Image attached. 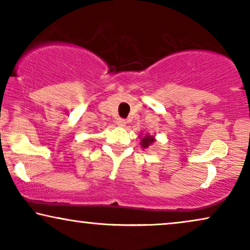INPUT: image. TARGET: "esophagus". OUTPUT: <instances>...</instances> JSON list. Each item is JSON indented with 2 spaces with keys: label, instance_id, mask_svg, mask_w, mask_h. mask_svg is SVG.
I'll use <instances>...</instances> for the list:
<instances>
[{
  "label": "esophagus",
  "instance_id": "esophagus-1",
  "mask_svg": "<svg viewBox=\"0 0 250 250\" xmlns=\"http://www.w3.org/2000/svg\"><path fill=\"white\" fill-rule=\"evenodd\" d=\"M116 124H117L119 127H124V126L126 125V122H125V119L117 118V119H116Z\"/></svg>",
  "mask_w": 250,
  "mask_h": 250
}]
</instances>
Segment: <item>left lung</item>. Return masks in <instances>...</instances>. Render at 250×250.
<instances>
[{
	"instance_id": "8db88e82",
	"label": "left lung",
	"mask_w": 250,
	"mask_h": 250,
	"mask_svg": "<svg viewBox=\"0 0 250 250\" xmlns=\"http://www.w3.org/2000/svg\"><path fill=\"white\" fill-rule=\"evenodd\" d=\"M155 142H156L155 136L150 135L149 133H146V134L145 136L140 135V146H141L143 149L149 148V146H152Z\"/></svg>"
}]
</instances>
